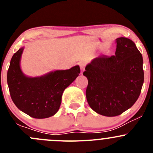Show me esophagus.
Segmentation results:
<instances>
[{
    "mask_svg": "<svg viewBox=\"0 0 153 153\" xmlns=\"http://www.w3.org/2000/svg\"><path fill=\"white\" fill-rule=\"evenodd\" d=\"M79 66H80V68H81V73H83L84 71V69H85V64L83 62H81L79 64Z\"/></svg>",
    "mask_w": 153,
    "mask_h": 153,
    "instance_id": "obj_1",
    "label": "esophagus"
}]
</instances>
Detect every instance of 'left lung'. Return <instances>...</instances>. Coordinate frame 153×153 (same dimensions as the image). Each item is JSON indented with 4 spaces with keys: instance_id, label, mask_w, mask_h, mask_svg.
<instances>
[{
    "instance_id": "1",
    "label": "left lung",
    "mask_w": 153,
    "mask_h": 153,
    "mask_svg": "<svg viewBox=\"0 0 153 153\" xmlns=\"http://www.w3.org/2000/svg\"><path fill=\"white\" fill-rule=\"evenodd\" d=\"M115 55H100L85 68L86 96L89 106L100 115H119L138 100L143 84V58L135 43L115 40Z\"/></svg>"
}]
</instances>
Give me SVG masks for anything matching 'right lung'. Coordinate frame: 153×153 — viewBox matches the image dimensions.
<instances>
[{"instance_id": "right-lung-1", "label": "right lung", "mask_w": 153, "mask_h": 153, "mask_svg": "<svg viewBox=\"0 0 153 153\" xmlns=\"http://www.w3.org/2000/svg\"><path fill=\"white\" fill-rule=\"evenodd\" d=\"M24 47L13 55L7 72V84L15 106L35 118H46L59 109L64 89L78 76L79 66L30 78L22 72L20 61Z\"/></svg>"}]
</instances>
